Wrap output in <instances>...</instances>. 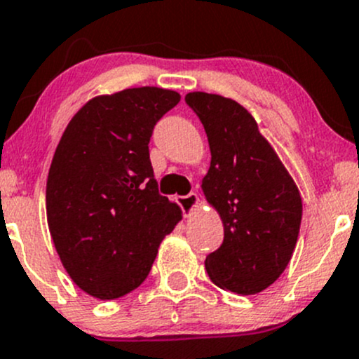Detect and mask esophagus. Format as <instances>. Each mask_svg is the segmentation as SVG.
I'll return each instance as SVG.
<instances>
[{
    "label": "esophagus",
    "instance_id": "34e87169",
    "mask_svg": "<svg viewBox=\"0 0 359 359\" xmlns=\"http://www.w3.org/2000/svg\"><path fill=\"white\" fill-rule=\"evenodd\" d=\"M176 202H178L181 209H183L184 216H188V214H191V210L198 205V195L191 191V194L184 195V197H176Z\"/></svg>",
    "mask_w": 359,
    "mask_h": 359
}]
</instances>
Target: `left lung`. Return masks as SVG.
<instances>
[{
    "mask_svg": "<svg viewBox=\"0 0 359 359\" xmlns=\"http://www.w3.org/2000/svg\"><path fill=\"white\" fill-rule=\"evenodd\" d=\"M205 129L210 168L202 190L223 219L224 238L205 257L217 287L250 295L268 289L297 243L302 201L256 119L235 100L194 91L184 97Z\"/></svg>",
    "mask_w": 359,
    "mask_h": 359,
    "instance_id": "left-lung-1",
    "label": "left lung"
}]
</instances>
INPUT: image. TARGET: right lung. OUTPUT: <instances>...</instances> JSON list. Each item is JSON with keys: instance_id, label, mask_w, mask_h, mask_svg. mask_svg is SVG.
I'll use <instances>...</instances> for the list:
<instances>
[{"instance_id": "obj_1", "label": "right lung", "mask_w": 359, "mask_h": 359, "mask_svg": "<svg viewBox=\"0 0 359 359\" xmlns=\"http://www.w3.org/2000/svg\"><path fill=\"white\" fill-rule=\"evenodd\" d=\"M180 95L155 86L102 95L70 119L46 181L55 249L81 290L123 297L149 276L157 249L181 219L158 194L149 143Z\"/></svg>"}]
</instances>
